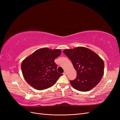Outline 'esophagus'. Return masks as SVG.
I'll list each match as a JSON object with an SVG mask.
<instances>
[{
	"label": "esophagus",
	"instance_id": "esophagus-1",
	"mask_svg": "<svg viewBox=\"0 0 120 120\" xmlns=\"http://www.w3.org/2000/svg\"><path fill=\"white\" fill-rule=\"evenodd\" d=\"M63 74H64V75H66L67 74V72L66 71H64V72Z\"/></svg>",
	"mask_w": 120,
	"mask_h": 120
}]
</instances>
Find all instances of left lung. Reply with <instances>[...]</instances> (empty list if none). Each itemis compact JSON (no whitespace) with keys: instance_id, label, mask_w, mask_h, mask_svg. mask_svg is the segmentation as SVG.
Returning <instances> with one entry per match:
<instances>
[{"instance_id":"8db88e82","label":"left lung","mask_w":120,"mask_h":120,"mask_svg":"<svg viewBox=\"0 0 120 120\" xmlns=\"http://www.w3.org/2000/svg\"><path fill=\"white\" fill-rule=\"evenodd\" d=\"M63 52L71 61L77 72L75 79L70 81L73 88L88 92L99 83L104 74V63L96 53L82 46L65 49Z\"/></svg>"}]
</instances>
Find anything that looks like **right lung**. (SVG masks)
I'll use <instances>...</instances> for the list:
<instances>
[{"label": "right lung", "mask_w": 120, "mask_h": 120, "mask_svg": "<svg viewBox=\"0 0 120 120\" xmlns=\"http://www.w3.org/2000/svg\"><path fill=\"white\" fill-rule=\"evenodd\" d=\"M61 50L47 48L39 49L22 61L21 71L25 80L36 90H43L52 86L63 74L57 71L54 60Z\"/></svg>", "instance_id": "right-lung-1"}]
</instances>
